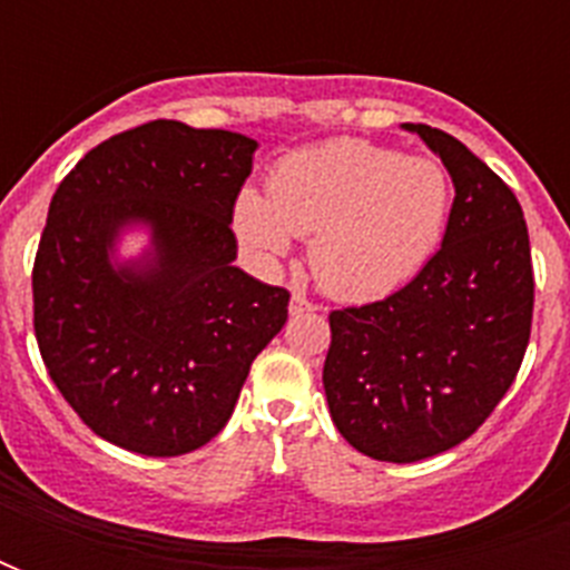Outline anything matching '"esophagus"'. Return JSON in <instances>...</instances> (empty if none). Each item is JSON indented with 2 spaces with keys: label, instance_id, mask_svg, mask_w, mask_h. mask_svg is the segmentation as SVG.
<instances>
[{
  "label": "esophagus",
  "instance_id": "esophagus-1",
  "mask_svg": "<svg viewBox=\"0 0 570 570\" xmlns=\"http://www.w3.org/2000/svg\"><path fill=\"white\" fill-rule=\"evenodd\" d=\"M313 311H320V304H313L311 298H304L302 293H295L293 298H289V313H293V316H298V313H313Z\"/></svg>",
  "mask_w": 570,
  "mask_h": 570
}]
</instances>
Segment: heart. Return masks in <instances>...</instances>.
Instances as JSON below:
<instances>
[{"label": "heart", "instance_id": "b5f03b06", "mask_svg": "<svg viewBox=\"0 0 570 570\" xmlns=\"http://www.w3.org/2000/svg\"><path fill=\"white\" fill-rule=\"evenodd\" d=\"M452 180L432 156L364 138H328L284 156L268 195L239 191L233 230L259 263L311 236L313 275L331 295L370 302L411 284L450 224Z\"/></svg>", "mask_w": 570, "mask_h": 570}]
</instances>
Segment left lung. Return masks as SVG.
<instances>
[{
	"label": "left lung",
	"instance_id": "8db88e82",
	"mask_svg": "<svg viewBox=\"0 0 570 570\" xmlns=\"http://www.w3.org/2000/svg\"><path fill=\"white\" fill-rule=\"evenodd\" d=\"M450 171L441 250L384 302L331 313V420L357 452L411 464L468 441L512 387L530 343L532 259L512 189L459 138L402 124Z\"/></svg>",
	"mask_w": 570,
	"mask_h": 570
}]
</instances>
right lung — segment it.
Here are the masks:
<instances>
[{
	"instance_id": "1",
	"label": "right lung",
	"mask_w": 570,
	"mask_h": 570,
	"mask_svg": "<svg viewBox=\"0 0 570 570\" xmlns=\"http://www.w3.org/2000/svg\"><path fill=\"white\" fill-rule=\"evenodd\" d=\"M257 141L150 120L79 159L49 204L31 293L49 379L102 441L168 459L213 441L289 293L233 266ZM148 236L124 261L119 239Z\"/></svg>"
}]
</instances>
